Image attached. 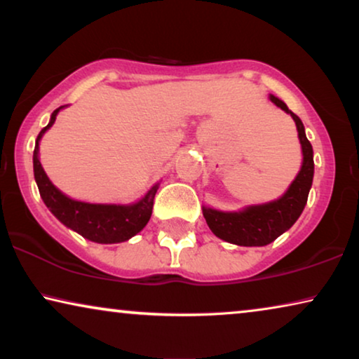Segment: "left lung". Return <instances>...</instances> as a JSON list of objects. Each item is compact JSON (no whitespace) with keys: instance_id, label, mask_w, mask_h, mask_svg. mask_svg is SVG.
Instances as JSON below:
<instances>
[{"instance_id":"left-lung-1","label":"left lung","mask_w":359,"mask_h":359,"mask_svg":"<svg viewBox=\"0 0 359 359\" xmlns=\"http://www.w3.org/2000/svg\"><path fill=\"white\" fill-rule=\"evenodd\" d=\"M274 104L292 116L297 126L299 140L302 145V168L289 186L286 194L278 201L268 204L250 205L240 212H220V210L203 208V214L209 229L225 242L240 245V247H263L276 240L279 235L291 229L294 222L306 208L309 191L313 178V151L311 142L307 140L304 124L292 111L287 109L281 100L269 96Z\"/></svg>"}]
</instances>
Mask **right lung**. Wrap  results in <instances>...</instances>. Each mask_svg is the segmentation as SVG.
<instances>
[{
	"label": "right lung",
	"mask_w": 359,
	"mask_h": 359,
	"mask_svg": "<svg viewBox=\"0 0 359 359\" xmlns=\"http://www.w3.org/2000/svg\"><path fill=\"white\" fill-rule=\"evenodd\" d=\"M62 107L63 106L52 112L50 122L37 135L36 149H34V178H36V183L39 186L41 198L47 208L50 209V212L63 225L75 230L81 237L96 243L126 242V240L134 237L135 233H139L150 220L158 184H155L145 194L144 199L130 205L88 204L73 201L60 193L47 178L46 171H43L41 161H39V140H41L43 132L55 122V117Z\"/></svg>",
	"instance_id": "obj_1"
}]
</instances>
